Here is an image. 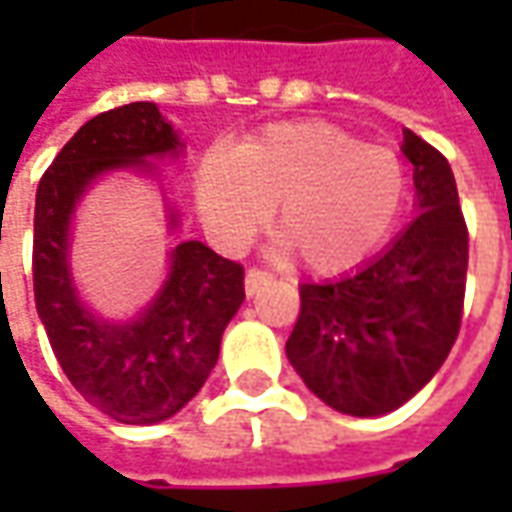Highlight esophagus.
<instances>
[{"label": "esophagus", "mask_w": 512, "mask_h": 512, "mask_svg": "<svg viewBox=\"0 0 512 512\" xmlns=\"http://www.w3.org/2000/svg\"><path fill=\"white\" fill-rule=\"evenodd\" d=\"M268 279H271V271H268V268H249V271H246V279H244V288H246V293H249V296H255L257 290H260V285H266Z\"/></svg>", "instance_id": "obj_1"}]
</instances>
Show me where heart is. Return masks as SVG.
<instances>
[{"instance_id":"heart-1","label":"heart","mask_w":512,"mask_h":512,"mask_svg":"<svg viewBox=\"0 0 512 512\" xmlns=\"http://www.w3.org/2000/svg\"><path fill=\"white\" fill-rule=\"evenodd\" d=\"M403 164L332 123H279L235 153L211 150L197 172L205 227L222 246L246 244L279 205V233L307 268L362 263L400 219Z\"/></svg>"}]
</instances>
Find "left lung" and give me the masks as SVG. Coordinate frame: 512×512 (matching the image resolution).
I'll return each instance as SVG.
<instances>
[{
  "mask_svg": "<svg viewBox=\"0 0 512 512\" xmlns=\"http://www.w3.org/2000/svg\"><path fill=\"white\" fill-rule=\"evenodd\" d=\"M419 216L384 255L348 277L299 285L301 310L285 343L315 395L351 417L403 406L439 373L458 340L469 230L447 158L403 131Z\"/></svg>",
  "mask_w": 512,
  "mask_h": 512,
  "instance_id": "1",
  "label": "left lung"
}]
</instances>
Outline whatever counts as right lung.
<instances>
[{"mask_svg": "<svg viewBox=\"0 0 512 512\" xmlns=\"http://www.w3.org/2000/svg\"><path fill=\"white\" fill-rule=\"evenodd\" d=\"M178 147L156 104L117 106L71 136L35 197L32 279L51 351L76 392L123 425L161 422L200 392L219 359L224 326L244 301V266L200 241L172 252L167 285L139 321H98L73 293L68 222L82 191L106 169L145 164Z\"/></svg>", "mask_w": 512, "mask_h": 512, "instance_id": "obj_1", "label": "right lung"}]
</instances>
